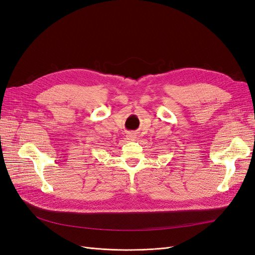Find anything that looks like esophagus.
<instances>
[{"mask_svg": "<svg viewBox=\"0 0 255 255\" xmlns=\"http://www.w3.org/2000/svg\"><path fill=\"white\" fill-rule=\"evenodd\" d=\"M127 138H128V140H130V141H134L136 138H137V135L135 133H133V132H128L127 134Z\"/></svg>", "mask_w": 255, "mask_h": 255, "instance_id": "esophagus-1", "label": "esophagus"}]
</instances>
